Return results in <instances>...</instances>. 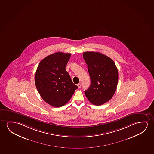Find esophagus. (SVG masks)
Listing matches in <instances>:
<instances>
[{
  "instance_id": "esophagus-1",
  "label": "esophagus",
  "mask_w": 154,
  "mask_h": 154,
  "mask_svg": "<svg viewBox=\"0 0 154 154\" xmlns=\"http://www.w3.org/2000/svg\"><path fill=\"white\" fill-rule=\"evenodd\" d=\"M77 86H78V88H80L81 86H82V84L80 83H79L78 85H77Z\"/></svg>"
}]
</instances>
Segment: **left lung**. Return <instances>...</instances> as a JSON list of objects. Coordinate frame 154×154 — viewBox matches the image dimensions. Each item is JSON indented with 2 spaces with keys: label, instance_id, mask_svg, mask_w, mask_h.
Wrapping results in <instances>:
<instances>
[{
  "label": "left lung",
  "instance_id": "8db88e82",
  "mask_svg": "<svg viewBox=\"0 0 154 154\" xmlns=\"http://www.w3.org/2000/svg\"><path fill=\"white\" fill-rule=\"evenodd\" d=\"M83 58L87 65L91 80L89 88L85 91L90 102L102 105L111 99L118 82V71L112 59L95 52H85Z\"/></svg>",
  "mask_w": 154,
  "mask_h": 154
}]
</instances>
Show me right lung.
<instances>
[{
  "mask_svg": "<svg viewBox=\"0 0 154 154\" xmlns=\"http://www.w3.org/2000/svg\"><path fill=\"white\" fill-rule=\"evenodd\" d=\"M70 56L60 52L50 54L41 61L36 71V88L43 100L54 107L67 104L78 88L66 70Z\"/></svg>",
  "mask_w": 154,
  "mask_h": 154,
  "instance_id": "1",
  "label": "right lung"
}]
</instances>
